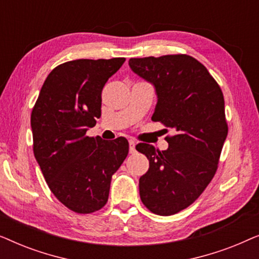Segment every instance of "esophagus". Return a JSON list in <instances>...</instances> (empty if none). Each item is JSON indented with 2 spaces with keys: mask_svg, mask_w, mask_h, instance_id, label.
<instances>
[{
  "mask_svg": "<svg viewBox=\"0 0 259 259\" xmlns=\"http://www.w3.org/2000/svg\"><path fill=\"white\" fill-rule=\"evenodd\" d=\"M128 143H130V153H134V152H136V141L131 139Z\"/></svg>",
  "mask_w": 259,
  "mask_h": 259,
  "instance_id": "esophagus-1",
  "label": "esophagus"
}]
</instances>
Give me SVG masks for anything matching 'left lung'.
Segmentation results:
<instances>
[{"label": "left lung", "instance_id": "left-lung-1", "mask_svg": "<svg viewBox=\"0 0 259 259\" xmlns=\"http://www.w3.org/2000/svg\"><path fill=\"white\" fill-rule=\"evenodd\" d=\"M134 73L154 84L158 104L152 120L175 131L168 148L140 144L150 161L139 179L143 204L159 215L190 206L218 168L228 136L224 95L203 63L186 54L130 59Z\"/></svg>", "mask_w": 259, "mask_h": 259}]
</instances>
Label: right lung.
<instances>
[{
    "label": "right lung",
    "instance_id": "obj_1",
    "mask_svg": "<svg viewBox=\"0 0 259 259\" xmlns=\"http://www.w3.org/2000/svg\"><path fill=\"white\" fill-rule=\"evenodd\" d=\"M125 58L79 59L49 73L31 111L33 151L48 187L76 213L107 203L112 176L128 154V141L86 136L101 115V92Z\"/></svg>",
    "mask_w": 259,
    "mask_h": 259
}]
</instances>
